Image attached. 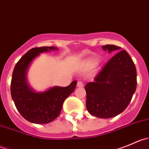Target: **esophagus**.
Wrapping results in <instances>:
<instances>
[{
  "label": "esophagus",
  "instance_id": "1",
  "mask_svg": "<svg viewBox=\"0 0 149 149\" xmlns=\"http://www.w3.org/2000/svg\"><path fill=\"white\" fill-rule=\"evenodd\" d=\"M77 86L78 87H83L84 86V84L82 83L81 81H79L77 83Z\"/></svg>",
  "mask_w": 149,
  "mask_h": 149
}]
</instances>
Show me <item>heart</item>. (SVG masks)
<instances>
[{
    "label": "heart",
    "instance_id": "obj_1",
    "mask_svg": "<svg viewBox=\"0 0 149 149\" xmlns=\"http://www.w3.org/2000/svg\"><path fill=\"white\" fill-rule=\"evenodd\" d=\"M94 62H95V61H94V59H91H91H88V61L85 63V66L86 68H90L94 63Z\"/></svg>",
    "mask_w": 149,
    "mask_h": 149
}]
</instances>
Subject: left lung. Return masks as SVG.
Returning <instances> with one entry per match:
<instances>
[{
    "label": "left lung",
    "instance_id": "1",
    "mask_svg": "<svg viewBox=\"0 0 149 149\" xmlns=\"http://www.w3.org/2000/svg\"><path fill=\"white\" fill-rule=\"evenodd\" d=\"M102 49L117 52L108 61L94 81L85 86L87 110L100 118H111L123 112L128 106L136 89L137 73L127 51L114 45Z\"/></svg>",
    "mask_w": 149,
    "mask_h": 149
}]
</instances>
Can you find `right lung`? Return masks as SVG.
Returning a JSON list of instances; mask_svg holds the SVG:
<instances>
[{"instance_id":"1","label":"right lung","mask_w":149,"mask_h":149,"mask_svg":"<svg viewBox=\"0 0 149 149\" xmlns=\"http://www.w3.org/2000/svg\"><path fill=\"white\" fill-rule=\"evenodd\" d=\"M56 49L55 47L32 48L23 55L13 69L10 83L12 99L19 113L30 123L46 124L56 119L65 99L76 88V81L66 87L54 86L43 92H36L29 86L26 73L33 60L40 53Z\"/></svg>"}]
</instances>
